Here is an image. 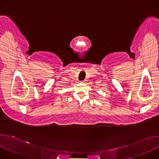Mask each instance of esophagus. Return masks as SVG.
I'll return each mask as SVG.
<instances>
[{"label": "esophagus", "instance_id": "esophagus-1", "mask_svg": "<svg viewBox=\"0 0 159 159\" xmlns=\"http://www.w3.org/2000/svg\"><path fill=\"white\" fill-rule=\"evenodd\" d=\"M82 83H85V82H86V80H84L83 81H82Z\"/></svg>", "mask_w": 159, "mask_h": 159}]
</instances>
